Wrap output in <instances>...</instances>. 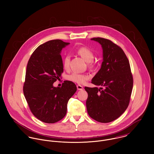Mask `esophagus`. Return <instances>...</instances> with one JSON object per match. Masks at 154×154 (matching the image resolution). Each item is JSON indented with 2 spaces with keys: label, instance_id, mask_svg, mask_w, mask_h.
Here are the masks:
<instances>
[{
  "label": "esophagus",
  "instance_id": "esophagus-1",
  "mask_svg": "<svg viewBox=\"0 0 154 154\" xmlns=\"http://www.w3.org/2000/svg\"><path fill=\"white\" fill-rule=\"evenodd\" d=\"M77 89L78 90H82L83 89V87L80 85H77Z\"/></svg>",
  "mask_w": 154,
  "mask_h": 154
}]
</instances>
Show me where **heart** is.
<instances>
[{"label": "heart", "mask_w": 154, "mask_h": 154, "mask_svg": "<svg viewBox=\"0 0 154 154\" xmlns=\"http://www.w3.org/2000/svg\"><path fill=\"white\" fill-rule=\"evenodd\" d=\"M76 52L88 63L89 66H93L94 64L92 60L94 57V54L92 50L87 47H81L77 50ZM69 62L70 57L69 56H66L63 60V66L66 69H67L69 67ZM88 79L89 76L88 75L78 72H73L67 76V80L78 84H83L85 83Z\"/></svg>", "instance_id": "1"}]
</instances>
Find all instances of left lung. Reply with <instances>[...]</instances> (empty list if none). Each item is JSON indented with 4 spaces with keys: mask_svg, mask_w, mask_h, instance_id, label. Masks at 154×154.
Listing matches in <instances>:
<instances>
[{
    "mask_svg": "<svg viewBox=\"0 0 154 154\" xmlns=\"http://www.w3.org/2000/svg\"><path fill=\"white\" fill-rule=\"evenodd\" d=\"M101 45L103 62L92 79L96 87H85L89 116L100 123H109L119 118L128 108L133 79L129 60L123 50L108 39H91Z\"/></svg>",
    "mask_w": 154,
    "mask_h": 154,
    "instance_id": "1",
    "label": "left lung"
}]
</instances>
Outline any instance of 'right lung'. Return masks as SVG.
Here are the masks:
<instances>
[{"label": "right lung", "mask_w": 154, "mask_h": 154, "mask_svg": "<svg viewBox=\"0 0 154 154\" xmlns=\"http://www.w3.org/2000/svg\"><path fill=\"white\" fill-rule=\"evenodd\" d=\"M69 44L61 40L41 44L26 66L23 87L25 98L34 116L46 123L57 122L65 116L68 101L77 90L76 85L69 81L61 87L53 86L63 72L61 51Z\"/></svg>", "instance_id": "right-lung-1"}]
</instances>
